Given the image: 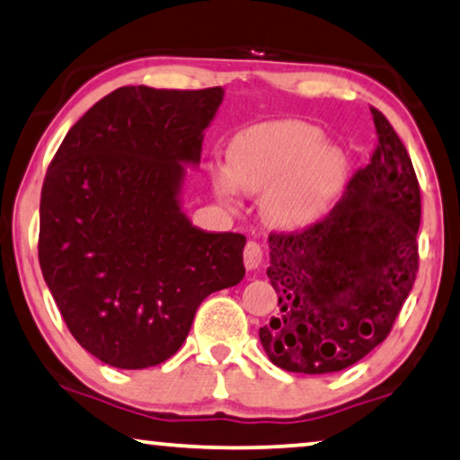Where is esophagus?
I'll return each instance as SVG.
<instances>
[{
    "instance_id": "obj_1",
    "label": "esophagus",
    "mask_w": 460,
    "mask_h": 460,
    "mask_svg": "<svg viewBox=\"0 0 460 460\" xmlns=\"http://www.w3.org/2000/svg\"><path fill=\"white\" fill-rule=\"evenodd\" d=\"M261 263H263V249H261L259 243L251 240V243H246L244 246V267L249 271H252V270H259Z\"/></svg>"
}]
</instances>
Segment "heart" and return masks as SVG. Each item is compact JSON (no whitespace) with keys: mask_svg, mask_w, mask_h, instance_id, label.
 <instances>
[{"mask_svg":"<svg viewBox=\"0 0 460 460\" xmlns=\"http://www.w3.org/2000/svg\"><path fill=\"white\" fill-rule=\"evenodd\" d=\"M228 168L211 187L234 206L238 189L261 197V214L279 230L308 228L335 208L349 181V158L324 141L319 127L298 119L252 125L230 139Z\"/></svg>","mask_w":460,"mask_h":460,"instance_id":"b5f03b06","label":"heart"}]
</instances>
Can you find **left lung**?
I'll use <instances>...</instances> for the list:
<instances>
[{"mask_svg":"<svg viewBox=\"0 0 460 460\" xmlns=\"http://www.w3.org/2000/svg\"><path fill=\"white\" fill-rule=\"evenodd\" d=\"M378 147L324 220L270 236L278 316L261 345L288 372L331 374L359 362L391 333L418 273L420 185L397 133L370 109Z\"/></svg>","mask_w":460,"mask_h":460,"instance_id":"left-lung-1","label":"left lung"}]
</instances>
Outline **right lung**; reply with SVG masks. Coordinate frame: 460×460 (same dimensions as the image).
Masks as SVG:
<instances>
[{
  "label": "right lung",
  "mask_w": 460,
  "mask_h": 460,
  "mask_svg": "<svg viewBox=\"0 0 460 460\" xmlns=\"http://www.w3.org/2000/svg\"><path fill=\"white\" fill-rule=\"evenodd\" d=\"M224 88L123 86L61 141L40 193V271L75 341L121 370L158 366L199 304L244 278L246 238L182 209Z\"/></svg>",
  "instance_id": "1"
}]
</instances>
